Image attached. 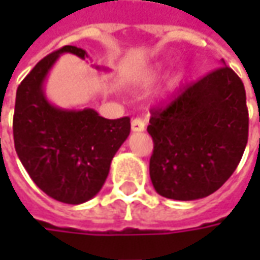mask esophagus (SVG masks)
Returning <instances> with one entry per match:
<instances>
[{
  "mask_svg": "<svg viewBox=\"0 0 260 260\" xmlns=\"http://www.w3.org/2000/svg\"><path fill=\"white\" fill-rule=\"evenodd\" d=\"M145 128L146 124L142 118H133V120H132V130H133V132H143Z\"/></svg>",
  "mask_w": 260,
  "mask_h": 260,
  "instance_id": "34e87169",
  "label": "esophagus"
}]
</instances>
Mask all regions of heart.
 Segmentation results:
<instances>
[{"instance_id":"obj_1","label":"heart","mask_w":260,"mask_h":260,"mask_svg":"<svg viewBox=\"0 0 260 260\" xmlns=\"http://www.w3.org/2000/svg\"><path fill=\"white\" fill-rule=\"evenodd\" d=\"M159 75V72L156 71V69H152V71H147L145 74H142V75L139 76V79H137V84L140 86H147L150 85L153 81H155L156 78Z\"/></svg>"}]
</instances>
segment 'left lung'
<instances>
[{"label": "left lung", "mask_w": 260, "mask_h": 260, "mask_svg": "<svg viewBox=\"0 0 260 260\" xmlns=\"http://www.w3.org/2000/svg\"><path fill=\"white\" fill-rule=\"evenodd\" d=\"M221 65L152 111L149 172L156 192L191 201L215 192L239 165L249 133L243 82Z\"/></svg>", "instance_id": "1"}]
</instances>
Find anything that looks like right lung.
<instances>
[{
	"mask_svg": "<svg viewBox=\"0 0 260 260\" xmlns=\"http://www.w3.org/2000/svg\"><path fill=\"white\" fill-rule=\"evenodd\" d=\"M86 52L76 46L43 57L17 88L13 118L15 152L45 194L65 204H82L103 188L111 160L130 135V118L108 120L92 108L66 110L45 94V81L59 56Z\"/></svg>",
	"mask_w": 260,
	"mask_h": 260,
	"instance_id": "obj_1",
	"label": "right lung"
}]
</instances>
